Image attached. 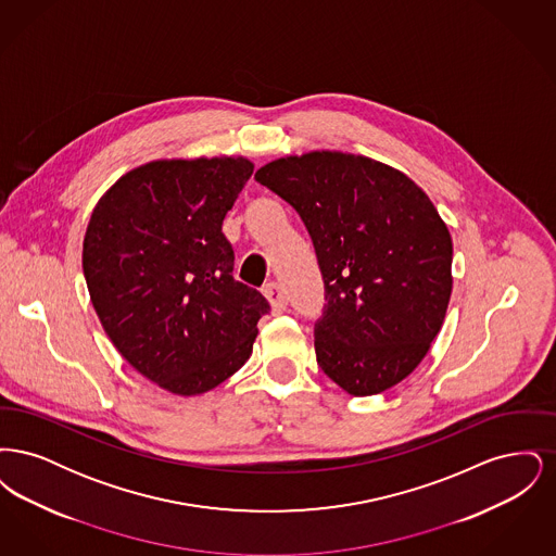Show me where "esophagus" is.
I'll list each match as a JSON object with an SVG mask.
<instances>
[{"mask_svg": "<svg viewBox=\"0 0 556 556\" xmlns=\"http://www.w3.org/2000/svg\"><path fill=\"white\" fill-rule=\"evenodd\" d=\"M263 293H265L266 300L270 302V306H273V311H275V313H283V311L288 308L286 291L281 290V286H279V283H275V281L266 283L265 288H263Z\"/></svg>", "mask_w": 556, "mask_h": 556, "instance_id": "34e87169", "label": "esophagus"}]
</instances>
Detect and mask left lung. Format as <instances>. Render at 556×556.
Returning <instances> with one entry per match:
<instances>
[{"mask_svg":"<svg viewBox=\"0 0 556 556\" xmlns=\"http://www.w3.org/2000/svg\"><path fill=\"white\" fill-rule=\"evenodd\" d=\"M254 179L304 220L325 283L320 369L352 396L394 388L442 329L452 291L448 227L396 168L344 152L273 160Z\"/></svg>","mask_w":556,"mask_h":556,"instance_id":"obj_1","label":"left lung"}]
</instances>
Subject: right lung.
<instances>
[{"instance_id":"obj_1","label":"right lung","mask_w":556,"mask_h":556,"mask_svg":"<svg viewBox=\"0 0 556 556\" xmlns=\"http://www.w3.org/2000/svg\"><path fill=\"white\" fill-rule=\"evenodd\" d=\"M241 156L154 160L100 198L83 239L91 304L123 358L177 396L250 358L265 295L233 279L223 218L252 177Z\"/></svg>"}]
</instances>
